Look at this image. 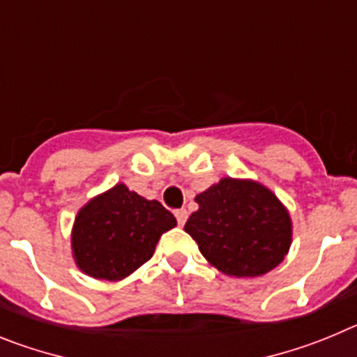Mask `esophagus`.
Wrapping results in <instances>:
<instances>
[{"instance_id":"1","label":"esophagus","mask_w":357,"mask_h":357,"mask_svg":"<svg viewBox=\"0 0 357 357\" xmlns=\"http://www.w3.org/2000/svg\"><path fill=\"white\" fill-rule=\"evenodd\" d=\"M175 218H176V222H178V225H184L185 220H188V211L176 209L175 211Z\"/></svg>"}]
</instances>
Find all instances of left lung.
Instances as JSON below:
<instances>
[{
    "instance_id": "left-lung-1",
    "label": "left lung",
    "mask_w": 357,
    "mask_h": 357,
    "mask_svg": "<svg viewBox=\"0 0 357 357\" xmlns=\"http://www.w3.org/2000/svg\"><path fill=\"white\" fill-rule=\"evenodd\" d=\"M195 200L198 211L189 216L184 229L220 272L234 277L263 275L288 254V211L264 185L223 178Z\"/></svg>"
}]
</instances>
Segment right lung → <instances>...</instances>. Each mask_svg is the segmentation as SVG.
<instances>
[{"label": "right lung", "instance_id": "right-lung-1", "mask_svg": "<svg viewBox=\"0 0 357 357\" xmlns=\"http://www.w3.org/2000/svg\"><path fill=\"white\" fill-rule=\"evenodd\" d=\"M176 220L157 200H144L118 184L78 213L73 252L80 270L105 280H119L153 255L160 234Z\"/></svg>", "mask_w": 357, "mask_h": 357}]
</instances>
